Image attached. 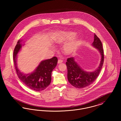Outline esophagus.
I'll use <instances>...</instances> for the list:
<instances>
[{
  "label": "esophagus",
  "mask_w": 121,
  "mask_h": 121,
  "mask_svg": "<svg viewBox=\"0 0 121 121\" xmlns=\"http://www.w3.org/2000/svg\"><path fill=\"white\" fill-rule=\"evenodd\" d=\"M58 64L62 63H63V60H61V59H59V60H58Z\"/></svg>",
  "instance_id": "1"
}]
</instances>
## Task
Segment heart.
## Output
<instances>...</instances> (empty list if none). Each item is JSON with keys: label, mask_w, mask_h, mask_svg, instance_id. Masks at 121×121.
<instances>
[{"label": "heart", "mask_w": 121, "mask_h": 121, "mask_svg": "<svg viewBox=\"0 0 121 121\" xmlns=\"http://www.w3.org/2000/svg\"><path fill=\"white\" fill-rule=\"evenodd\" d=\"M76 33L72 31H62L55 34L53 37V41L57 44H62L66 43L63 47V52L66 54H69L74 52L78 48L81 41L79 37L74 38Z\"/></svg>", "instance_id": "1"}]
</instances>
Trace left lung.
Returning a JSON list of instances; mask_svg holds the SVG:
<instances>
[{
  "label": "left lung",
  "mask_w": 121,
  "mask_h": 121,
  "mask_svg": "<svg viewBox=\"0 0 121 121\" xmlns=\"http://www.w3.org/2000/svg\"><path fill=\"white\" fill-rule=\"evenodd\" d=\"M92 45L100 52L101 59L98 69L93 72H86L75 62L73 57L68 58L66 64L68 69V79L69 83L75 87L82 88L91 85L97 78L102 68L104 61V51L100 39L94 34Z\"/></svg>",
  "instance_id": "obj_1"
}]
</instances>
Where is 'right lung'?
Instances as JSON below:
<instances>
[{
  "mask_svg": "<svg viewBox=\"0 0 121 121\" xmlns=\"http://www.w3.org/2000/svg\"><path fill=\"white\" fill-rule=\"evenodd\" d=\"M21 40L17 41L13 54V60L17 76L23 83L29 88L36 91H42L48 86L51 81L52 71L57 66L58 58L53 57L42 61L35 71L28 74L21 73L17 66V53L22 48Z\"/></svg>",
  "mask_w": 121,
  "mask_h": 121,
  "instance_id": "1",
  "label": "right lung"
}]
</instances>
